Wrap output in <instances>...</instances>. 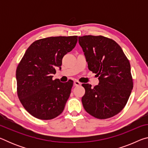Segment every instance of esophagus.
<instances>
[{"label":"esophagus","instance_id":"34e87169","mask_svg":"<svg viewBox=\"0 0 148 148\" xmlns=\"http://www.w3.org/2000/svg\"><path fill=\"white\" fill-rule=\"evenodd\" d=\"M74 84L75 86H80V85H81V83L79 82L78 81H74Z\"/></svg>","mask_w":148,"mask_h":148}]
</instances>
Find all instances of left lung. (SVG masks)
<instances>
[{
  "instance_id": "8db88e82",
  "label": "left lung",
  "mask_w": 148,
  "mask_h": 148,
  "mask_svg": "<svg viewBox=\"0 0 148 148\" xmlns=\"http://www.w3.org/2000/svg\"><path fill=\"white\" fill-rule=\"evenodd\" d=\"M88 69L99 77L94 87L82 84L86 92L82 102L87 113L97 119H108L124 108L131 93L133 82L131 65L117 42L102 36H79Z\"/></svg>"
}]
</instances>
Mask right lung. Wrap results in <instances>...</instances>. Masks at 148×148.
I'll return each mask as SVG.
<instances>
[{"mask_svg": "<svg viewBox=\"0 0 148 148\" xmlns=\"http://www.w3.org/2000/svg\"><path fill=\"white\" fill-rule=\"evenodd\" d=\"M77 41V36L38 40L28 47L17 66V96L25 109L36 118L52 119L63 112L73 82L62 83L52 78Z\"/></svg>", "mask_w": 148, "mask_h": 148, "instance_id": "obj_1", "label": "right lung"}]
</instances>
